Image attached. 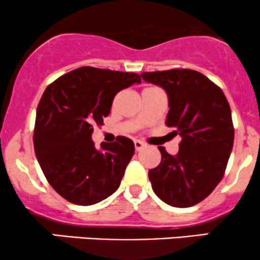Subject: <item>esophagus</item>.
Wrapping results in <instances>:
<instances>
[{
    "label": "esophagus",
    "mask_w": 260,
    "mask_h": 260,
    "mask_svg": "<svg viewBox=\"0 0 260 260\" xmlns=\"http://www.w3.org/2000/svg\"><path fill=\"white\" fill-rule=\"evenodd\" d=\"M134 148H136L137 151L142 150V149L144 148V143L140 142V140H134Z\"/></svg>",
    "instance_id": "1"
}]
</instances>
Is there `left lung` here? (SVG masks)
I'll list each match as a JSON object with an SVG mask.
<instances>
[{
    "label": "left lung",
    "instance_id": "8db88e82",
    "mask_svg": "<svg viewBox=\"0 0 260 260\" xmlns=\"http://www.w3.org/2000/svg\"><path fill=\"white\" fill-rule=\"evenodd\" d=\"M143 80L161 86L169 98L166 126L182 140L176 155L159 147L161 162L149 170V180L166 204H198L223 177L234 147L231 109L221 89L192 70L144 72Z\"/></svg>",
    "mask_w": 260,
    "mask_h": 260
}]
</instances>
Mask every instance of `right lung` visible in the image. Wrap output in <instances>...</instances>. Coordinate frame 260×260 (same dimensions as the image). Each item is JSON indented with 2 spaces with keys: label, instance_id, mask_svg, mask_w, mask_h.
Wrapping results in <instances>:
<instances>
[{
  "label": "right lung",
  "instance_id": "obj_1",
  "mask_svg": "<svg viewBox=\"0 0 260 260\" xmlns=\"http://www.w3.org/2000/svg\"><path fill=\"white\" fill-rule=\"evenodd\" d=\"M140 82L136 73L82 67L44 91L35 120V155L46 180L66 201L96 204L120 187L133 142L117 137L96 149L91 134L94 124L109 116L115 95Z\"/></svg>",
  "mask_w": 260,
  "mask_h": 260
}]
</instances>
